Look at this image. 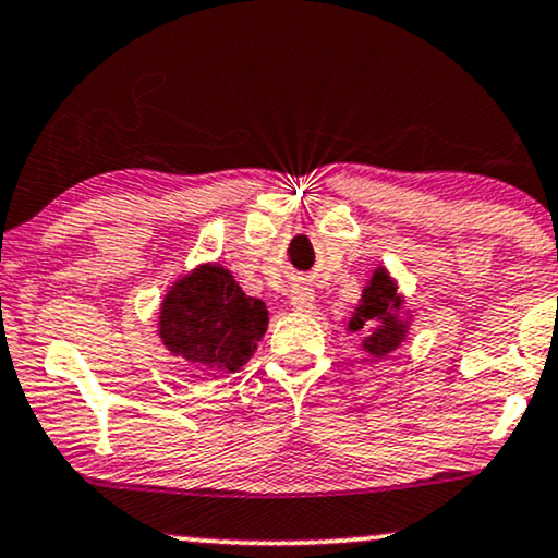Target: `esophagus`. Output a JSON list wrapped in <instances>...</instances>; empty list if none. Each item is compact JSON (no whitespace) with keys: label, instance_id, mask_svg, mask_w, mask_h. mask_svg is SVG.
Returning <instances> with one entry per match:
<instances>
[{"label":"esophagus","instance_id":"obj_1","mask_svg":"<svg viewBox=\"0 0 558 558\" xmlns=\"http://www.w3.org/2000/svg\"><path fill=\"white\" fill-rule=\"evenodd\" d=\"M314 303V291L306 283H295L291 291V306L295 312H308Z\"/></svg>","mask_w":558,"mask_h":558}]
</instances>
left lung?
Segmentation results:
<instances>
[{"label":"left lung","mask_w":558,"mask_h":558,"mask_svg":"<svg viewBox=\"0 0 558 558\" xmlns=\"http://www.w3.org/2000/svg\"><path fill=\"white\" fill-rule=\"evenodd\" d=\"M344 327L355 335H363L361 348L373 361L391 355L409 337L412 312L407 308L404 295L399 293L397 280L384 265H378L368 283L363 286L361 301Z\"/></svg>","instance_id":"1"}]
</instances>
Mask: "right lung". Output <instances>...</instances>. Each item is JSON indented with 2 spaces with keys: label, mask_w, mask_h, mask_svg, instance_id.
<instances>
[{
  "label": "right lung",
  "mask_w": 558,
  "mask_h": 558,
  "mask_svg": "<svg viewBox=\"0 0 558 558\" xmlns=\"http://www.w3.org/2000/svg\"><path fill=\"white\" fill-rule=\"evenodd\" d=\"M265 331V301L246 295L218 263L180 275L159 306L161 344L203 376L236 373Z\"/></svg>",
  "instance_id": "obj_1"
}]
</instances>
